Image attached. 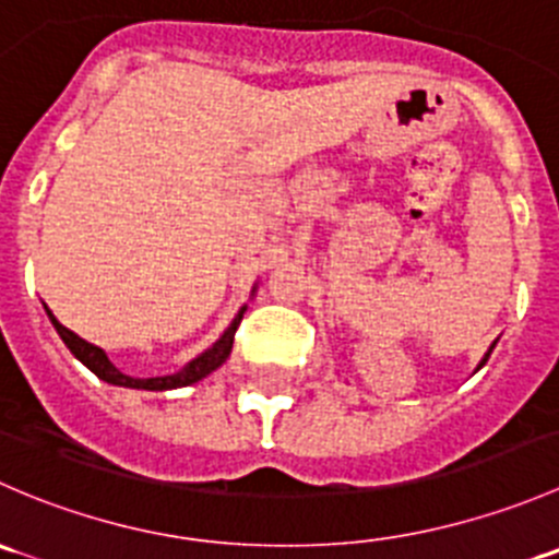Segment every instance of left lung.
Masks as SVG:
<instances>
[{
	"label": "left lung",
	"instance_id": "left-lung-1",
	"mask_svg": "<svg viewBox=\"0 0 559 559\" xmlns=\"http://www.w3.org/2000/svg\"><path fill=\"white\" fill-rule=\"evenodd\" d=\"M495 343H498V341H495ZM495 343H492V346H489V352H487V354H484V359H481V362H478V368H476V370H481V368H484V365H487V359H489V354H492Z\"/></svg>",
	"mask_w": 559,
	"mask_h": 559
}]
</instances>
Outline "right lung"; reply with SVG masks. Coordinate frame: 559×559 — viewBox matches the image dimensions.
<instances>
[{
    "mask_svg": "<svg viewBox=\"0 0 559 559\" xmlns=\"http://www.w3.org/2000/svg\"><path fill=\"white\" fill-rule=\"evenodd\" d=\"M253 295H257V284H253V289H251V297ZM246 308L248 306L240 308L238 316H235V319H233V324H229L227 330H224V335L218 337V341L213 343L211 348H205V352H202L200 357H194V359H191V362H186L183 368L178 370V373L156 376V379H132V376L121 373V370H118L116 365H112L110 359H107V354L103 352V348L94 346V343H88V341H83V337L75 335V332H72V330H67V326L61 324V321L56 319V316L50 313L48 308H45V313H48L50 324L56 326V332H59V337H61V341H64V346L70 348V352L75 354V357L81 359V362L86 365V368L92 370V373L97 376V379H103V381H107V384H112V386L145 389V392H167V389H180V386L197 384V381H202V379H205V376H211L213 370L222 368V365L227 362L229 352H233L235 332H238V324H240V319H243Z\"/></svg>",
    "mask_w": 559,
    "mask_h": 559,
    "instance_id": "add662e5",
    "label": "right lung"
}]
</instances>
